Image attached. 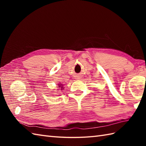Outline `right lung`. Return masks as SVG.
Segmentation results:
<instances>
[{"label":"right lung","instance_id":"right-lung-1","mask_svg":"<svg viewBox=\"0 0 146 146\" xmlns=\"http://www.w3.org/2000/svg\"><path fill=\"white\" fill-rule=\"evenodd\" d=\"M59 86H59V88H61V89H63L64 87H63V85H58Z\"/></svg>","mask_w":146,"mask_h":146}]
</instances>
